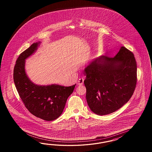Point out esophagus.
Wrapping results in <instances>:
<instances>
[{"label":"esophagus","mask_w":152,"mask_h":152,"mask_svg":"<svg viewBox=\"0 0 152 152\" xmlns=\"http://www.w3.org/2000/svg\"><path fill=\"white\" fill-rule=\"evenodd\" d=\"M83 81H84V79L83 78H80V79H78V80L77 81V84H78V85H83Z\"/></svg>","instance_id":"1"}]
</instances>
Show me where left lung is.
Here are the masks:
<instances>
[{"mask_svg":"<svg viewBox=\"0 0 152 152\" xmlns=\"http://www.w3.org/2000/svg\"><path fill=\"white\" fill-rule=\"evenodd\" d=\"M137 62L133 53L122 46L114 57L101 56L84 69L86 100L97 115L115 112L132 96L137 85Z\"/></svg>","mask_w":152,"mask_h":152,"instance_id":"left-lung-1","label":"left lung"}]
</instances>
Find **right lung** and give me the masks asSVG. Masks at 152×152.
I'll return each mask as SVG.
<instances>
[{"instance_id": "add662e5", "label": "right lung", "mask_w": 152, "mask_h": 152, "mask_svg": "<svg viewBox=\"0 0 152 152\" xmlns=\"http://www.w3.org/2000/svg\"><path fill=\"white\" fill-rule=\"evenodd\" d=\"M40 43H33L19 55L14 66L13 79L19 95L28 111L37 118L52 121L62 114L76 84L69 87L56 84L41 86L30 80L25 71L26 60L36 52Z\"/></svg>"}]
</instances>
